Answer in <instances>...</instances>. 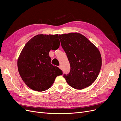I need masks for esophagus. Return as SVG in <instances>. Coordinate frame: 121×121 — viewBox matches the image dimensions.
Here are the masks:
<instances>
[{
  "mask_svg": "<svg viewBox=\"0 0 121 121\" xmlns=\"http://www.w3.org/2000/svg\"><path fill=\"white\" fill-rule=\"evenodd\" d=\"M58 67L59 68V69H62V66H61V65H60Z\"/></svg>",
  "mask_w": 121,
  "mask_h": 121,
  "instance_id": "obj_1",
  "label": "esophagus"
}]
</instances>
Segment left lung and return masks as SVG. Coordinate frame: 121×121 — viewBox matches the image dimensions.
Instances as JSON below:
<instances>
[{
	"instance_id": "left-lung-1",
	"label": "left lung",
	"mask_w": 121,
	"mask_h": 121,
	"mask_svg": "<svg viewBox=\"0 0 121 121\" xmlns=\"http://www.w3.org/2000/svg\"><path fill=\"white\" fill-rule=\"evenodd\" d=\"M59 36L71 66L69 73L63 75L68 84L78 90L90 86L97 79L101 67L99 50L80 33Z\"/></svg>"
}]
</instances>
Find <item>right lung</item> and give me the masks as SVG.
<instances>
[{
  "label": "right lung",
  "instance_id": "1",
  "mask_svg": "<svg viewBox=\"0 0 121 121\" xmlns=\"http://www.w3.org/2000/svg\"><path fill=\"white\" fill-rule=\"evenodd\" d=\"M60 41L58 34H38L25 44L17 60L19 73L29 88L44 91L54 83L55 78L63 74L58 67L51 64L49 52L58 49Z\"/></svg>",
  "mask_w": 121,
  "mask_h": 121
}]
</instances>
